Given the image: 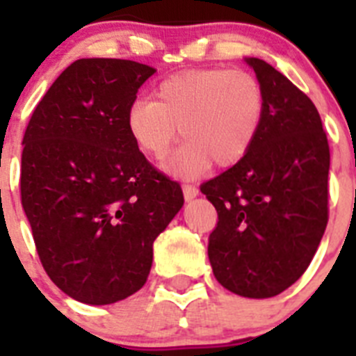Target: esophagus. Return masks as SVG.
<instances>
[{"instance_id": "34e87169", "label": "esophagus", "mask_w": 356, "mask_h": 356, "mask_svg": "<svg viewBox=\"0 0 356 356\" xmlns=\"http://www.w3.org/2000/svg\"><path fill=\"white\" fill-rule=\"evenodd\" d=\"M181 188H184L185 200H194V197L200 194L197 187H196V185H193V184H184V185H181Z\"/></svg>"}]
</instances>
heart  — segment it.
Masks as SVG:
<instances>
[{
	"instance_id": "heart-1",
	"label": "heart",
	"mask_w": 356,
	"mask_h": 356,
	"mask_svg": "<svg viewBox=\"0 0 356 356\" xmlns=\"http://www.w3.org/2000/svg\"><path fill=\"white\" fill-rule=\"evenodd\" d=\"M156 99L139 97L127 112L135 146L151 159H163L184 135L187 143L165 168L193 175L209 168H229L253 146L266 112L259 78L244 69H187L160 81Z\"/></svg>"
}]
</instances>
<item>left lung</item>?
<instances>
[{
    "label": "left lung",
    "instance_id": "left-lung-1",
    "mask_svg": "<svg viewBox=\"0 0 356 356\" xmlns=\"http://www.w3.org/2000/svg\"><path fill=\"white\" fill-rule=\"evenodd\" d=\"M266 94L246 156L201 185L217 210L213 276L244 298H273L301 278L328 225L330 146L312 99L260 58H246Z\"/></svg>",
    "mask_w": 356,
    "mask_h": 356
}]
</instances>
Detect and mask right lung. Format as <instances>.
<instances>
[{
	"instance_id": "right-lung-1",
	"label": "right lung",
	"mask_w": 356,
	"mask_h": 356,
	"mask_svg": "<svg viewBox=\"0 0 356 356\" xmlns=\"http://www.w3.org/2000/svg\"><path fill=\"white\" fill-rule=\"evenodd\" d=\"M149 65L72 62L35 106L23 137L21 203L53 284L110 305L146 284L153 242L184 205L178 181L135 146L127 112Z\"/></svg>"
}]
</instances>
